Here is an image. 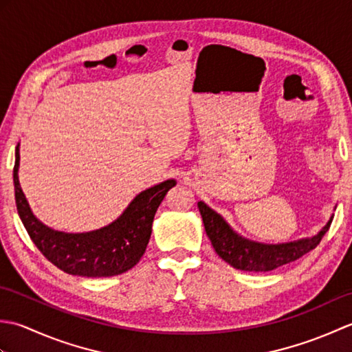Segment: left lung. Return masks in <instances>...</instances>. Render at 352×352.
I'll list each match as a JSON object with an SVG mask.
<instances>
[{
    "label": "left lung",
    "mask_w": 352,
    "mask_h": 352,
    "mask_svg": "<svg viewBox=\"0 0 352 352\" xmlns=\"http://www.w3.org/2000/svg\"><path fill=\"white\" fill-rule=\"evenodd\" d=\"M198 208L204 222L206 233L210 239L216 254L222 260H226L230 266L248 272H267L302 257L304 254L316 248L333 221L331 216L325 227L320 228L319 233L313 237L287 243L266 245L239 236L228 226V222L213 208L208 207L204 201H199Z\"/></svg>",
    "instance_id": "8db88e82"
}]
</instances>
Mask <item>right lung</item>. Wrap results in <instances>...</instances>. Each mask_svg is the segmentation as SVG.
Returning <instances> with one entry per match:
<instances>
[{"label":"right lung","instance_id":"1","mask_svg":"<svg viewBox=\"0 0 352 352\" xmlns=\"http://www.w3.org/2000/svg\"><path fill=\"white\" fill-rule=\"evenodd\" d=\"M19 144L14 153L13 183L18 214L33 243L52 265L80 276H113L139 263L153 231L154 214L174 178L153 186L139 195L109 226L86 233H65L45 226L33 214L19 184Z\"/></svg>","mask_w":352,"mask_h":352}]
</instances>
